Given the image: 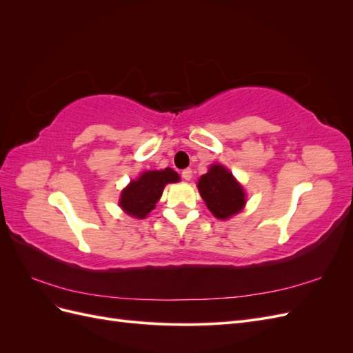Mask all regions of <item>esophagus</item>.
<instances>
[{
    "mask_svg": "<svg viewBox=\"0 0 353 353\" xmlns=\"http://www.w3.org/2000/svg\"><path fill=\"white\" fill-rule=\"evenodd\" d=\"M181 176H183L185 181H190L191 178H193V170H191L190 168H187V169L183 170V172H181Z\"/></svg>",
    "mask_w": 353,
    "mask_h": 353,
    "instance_id": "esophagus-1",
    "label": "esophagus"
}]
</instances>
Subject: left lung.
Segmentation results:
<instances>
[{"mask_svg": "<svg viewBox=\"0 0 353 353\" xmlns=\"http://www.w3.org/2000/svg\"><path fill=\"white\" fill-rule=\"evenodd\" d=\"M199 193L208 209L218 219H228L245 205V193L239 181L222 165H212L197 183Z\"/></svg>", "mask_w": 353, "mask_h": 353, "instance_id": "left-lung-1", "label": "left lung"}]
</instances>
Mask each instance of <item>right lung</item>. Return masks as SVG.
I'll use <instances>...</instances> for the list:
<instances>
[{
    "label": "right lung",
    "mask_w": 353,
    "mask_h": 353,
    "mask_svg": "<svg viewBox=\"0 0 353 353\" xmlns=\"http://www.w3.org/2000/svg\"><path fill=\"white\" fill-rule=\"evenodd\" d=\"M179 175L174 169L145 170L137 179H132L121 193L119 206L132 218L144 219L162 197L166 184L178 183Z\"/></svg>",
    "instance_id": "add662e5"
}]
</instances>
